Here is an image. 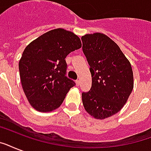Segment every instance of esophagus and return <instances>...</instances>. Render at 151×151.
Wrapping results in <instances>:
<instances>
[{
  "label": "esophagus",
  "instance_id": "34e87169",
  "mask_svg": "<svg viewBox=\"0 0 151 151\" xmlns=\"http://www.w3.org/2000/svg\"><path fill=\"white\" fill-rule=\"evenodd\" d=\"M75 82H76V85H77V86H79V85H80V81L79 80H77Z\"/></svg>",
  "mask_w": 151,
  "mask_h": 151
}]
</instances>
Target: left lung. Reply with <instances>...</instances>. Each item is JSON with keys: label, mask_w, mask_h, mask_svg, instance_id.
<instances>
[{"label": "left lung", "mask_w": 151, "mask_h": 151, "mask_svg": "<svg viewBox=\"0 0 151 151\" xmlns=\"http://www.w3.org/2000/svg\"><path fill=\"white\" fill-rule=\"evenodd\" d=\"M82 50L90 66L92 87L82 92L85 110L96 119L117 114L133 89L131 64L119 46L101 33L81 37Z\"/></svg>", "instance_id": "obj_1"}]
</instances>
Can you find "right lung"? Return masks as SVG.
I'll list each match as a JSON object with an SVG mask.
<instances>
[{
    "label": "right lung",
    "instance_id": "obj_1",
    "mask_svg": "<svg viewBox=\"0 0 151 151\" xmlns=\"http://www.w3.org/2000/svg\"><path fill=\"white\" fill-rule=\"evenodd\" d=\"M81 47L80 38L70 31L55 29L26 47L19 60L20 79L27 99L40 112L60 106L66 93L76 85L66 76V57Z\"/></svg>",
    "mask_w": 151,
    "mask_h": 151
}]
</instances>
